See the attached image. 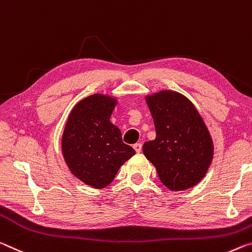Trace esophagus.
<instances>
[{
    "label": "esophagus",
    "mask_w": 252,
    "mask_h": 252,
    "mask_svg": "<svg viewBox=\"0 0 252 252\" xmlns=\"http://www.w3.org/2000/svg\"><path fill=\"white\" fill-rule=\"evenodd\" d=\"M133 148H134V150H135V153H141V150H142V145L141 143H135V145H133Z\"/></svg>",
    "instance_id": "esophagus-1"
}]
</instances>
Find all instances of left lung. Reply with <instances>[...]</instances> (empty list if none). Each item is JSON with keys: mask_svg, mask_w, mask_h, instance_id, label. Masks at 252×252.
Returning a JSON list of instances; mask_svg holds the SVG:
<instances>
[{"mask_svg": "<svg viewBox=\"0 0 252 252\" xmlns=\"http://www.w3.org/2000/svg\"><path fill=\"white\" fill-rule=\"evenodd\" d=\"M156 139L142 147L170 190H185L202 181L213 159V140L201 114L185 95L162 90L146 96Z\"/></svg>", "mask_w": 252, "mask_h": 252, "instance_id": "left-lung-1", "label": "left lung"}]
</instances>
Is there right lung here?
<instances>
[{
	"instance_id": "1",
	"label": "right lung",
	"mask_w": 252,
	"mask_h": 252,
	"mask_svg": "<svg viewBox=\"0 0 252 252\" xmlns=\"http://www.w3.org/2000/svg\"><path fill=\"white\" fill-rule=\"evenodd\" d=\"M118 98L93 94L70 111L62 137V151L70 173L86 185L104 189L135 151L122 141L121 131L110 121Z\"/></svg>"
}]
</instances>
